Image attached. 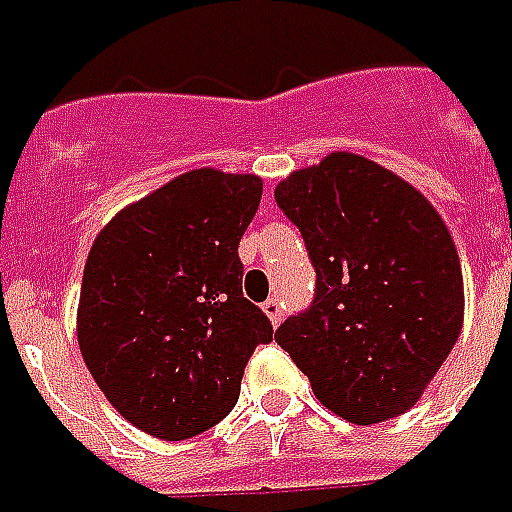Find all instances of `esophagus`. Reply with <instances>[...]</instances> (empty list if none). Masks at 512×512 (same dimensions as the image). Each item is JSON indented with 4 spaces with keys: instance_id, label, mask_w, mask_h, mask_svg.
<instances>
[{
    "instance_id": "34e87169",
    "label": "esophagus",
    "mask_w": 512,
    "mask_h": 512,
    "mask_svg": "<svg viewBox=\"0 0 512 512\" xmlns=\"http://www.w3.org/2000/svg\"><path fill=\"white\" fill-rule=\"evenodd\" d=\"M263 312L268 315L271 326H279V323H282V301L279 299H268L266 304H263Z\"/></svg>"
}]
</instances>
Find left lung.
I'll return each instance as SVG.
<instances>
[{
    "mask_svg": "<svg viewBox=\"0 0 512 512\" xmlns=\"http://www.w3.org/2000/svg\"><path fill=\"white\" fill-rule=\"evenodd\" d=\"M318 274L307 312L274 334L315 397L354 425L417 406L463 326L447 224L408 180L334 150L274 189Z\"/></svg>",
    "mask_w": 512,
    "mask_h": 512,
    "instance_id": "1",
    "label": "left lung"
}]
</instances>
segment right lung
Segmentation results:
<instances>
[{
    "label": "right lung",
    "instance_id": "1",
    "mask_svg": "<svg viewBox=\"0 0 512 512\" xmlns=\"http://www.w3.org/2000/svg\"><path fill=\"white\" fill-rule=\"evenodd\" d=\"M257 175L202 167L131 202L95 235L76 337L84 365L131 425L191 439L233 411L249 356L274 340L244 299L238 241Z\"/></svg>",
    "mask_w": 512,
    "mask_h": 512
}]
</instances>
